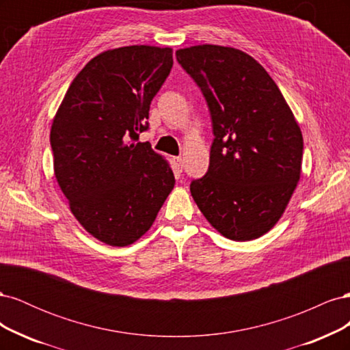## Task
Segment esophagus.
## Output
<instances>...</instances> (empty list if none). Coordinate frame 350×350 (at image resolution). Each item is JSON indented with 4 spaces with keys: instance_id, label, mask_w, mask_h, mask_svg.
Returning <instances> with one entry per match:
<instances>
[{
    "instance_id": "esophagus-1",
    "label": "esophagus",
    "mask_w": 350,
    "mask_h": 350,
    "mask_svg": "<svg viewBox=\"0 0 350 350\" xmlns=\"http://www.w3.org/2000/svg\"><path fill=\"white\" fill-rule=\"evenodd\" d=\"M174 162H175V165H176L179 171H183V169H184V159L181 156H178V157H174Z\"/></svg>"
}]
</instances>
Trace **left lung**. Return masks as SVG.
Segmentation results:
<instances>
[{
  "mask_svg": "<svg viewBox=\"0 0 350 350\" xmlns=\"http://www.w3.org/2000/svg\"><path fill=\"white\" fill-rule=\"evenodd\" d=\"M207 102L210 165L189 191L221 235L251 241L269 232L301 176L298 122L269 72L245 52L217 45L176 51Z\"/></svg>",
  "mask_w": 350,
  "mask_h": 350,
  "instance_id": "obj_1",
  "label": "left lung"
}]
</instances>
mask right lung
Here are the masks:
<instances>
[{
  "instance_id": "add662e5",
  "label": "right lung",
  "mask_w": 350,
  "mask_h": 350,
  "mask_svg": "<svg viewBox=\"0 0 350 350\" xmlns=\"http://www.w3.org/2000/svg\"><path fill=\"white\" fill-rule=\"evenodd\" d=\"M172 66L171 48L105 51L72 80L52 122L61 191L81 226L108 245L143 237L175 185L165 159L137 143Z\"/></svg>"
}]
</instances>
